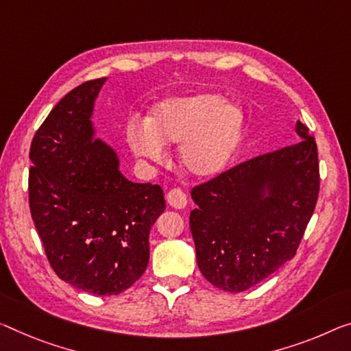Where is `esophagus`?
I'll return each mask as SVG.
<instances>
[{
	"mask_svg": "<svg viewBox=\"0 0 351 351\" xmlns=\"http://www.w3.org/2000/svg\"><path fill=\"white\" fill-rule=\"evenodd\" d=\"M166 201H168L169 206L174 208H185L188 204L186 194L183 193L180 188H172V190L166 194Z\"/></svg>",
	"mask_w": 351,
	"mask_h": 351,
	"instance_id": "esophagus-1",
	"label": "esophagus"
}]
</instances>
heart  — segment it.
<instances>
[{"label":"heart","mask_w":351,"mask_h":351,"mask_svg":"<svg viewBox=\"0 0 351 351\" xmlns=\"http://www.w3.org/2000/svg\"><path fill=\"white\" fill-rule=\"evenodd\" d=\"M243 112L217 94L171 97L152 108L145 122L132 121L127 141L139 158L161 161L165 144H180V161L194 177L219 174L243 136Z\"/></svg>","instance_id":"b5f03b06"}]
</instances>
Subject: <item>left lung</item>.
Returning a JSON list of instances; mask_svg holds the SVG:
<instances>
[{
  "label": "left lung",
  "instance_id": "1",
  "mask_svg": "<svg viewBox=\"0 0 351 351\" xmlns=\"http://www.w3.org/2000/svg\"><path fill=\"white\" fill-rule=\"evenodd\" d=\"M300 141L258 155L196 185L190 229L204 278L243 292L296 254L320 190L317 144L303 122Z\"/></svg>",
  "mask_w": 351,
  "mask_h": 351
}]
</instances>
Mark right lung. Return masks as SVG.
Wrapping results in <instances>:
<instances>
[{
  "instance_id": "right-lung-1",
  "label": "right lung",
  "mask_w": 351,
  "mask_h": 351,
  "mask_svg": "<svg viewBox=\"0 0 351 351\" xmlns=\"http://www.w3.org/2000/svg\"><path fill=\"white\" fill-rule=\"evenodd\" d=\"M90 80L53 108L32 138L28 190L34 226L62 281L94 295H117L143 276L149 234L165 212L160 185L133 183L110 145L93 139Z\"/></svg>"
}]
</instances>
